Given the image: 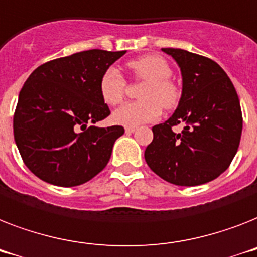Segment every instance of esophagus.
<instances>
[{"instance_id": "34e87169", "label": "esophagus", "mask_w": 257, "mask_h": 257, "mask_svg": "<svg viewBox=\"0 0 257 257\" xmlns=\"http://www.w3.org/2000/svg\"><path fill=\"white\" fill-rule=\"evenodd\" d=\"M135 130H137V127H134V126H127L126 127L127 134H131V133H134Z\"/></svg>"}]
</instances>
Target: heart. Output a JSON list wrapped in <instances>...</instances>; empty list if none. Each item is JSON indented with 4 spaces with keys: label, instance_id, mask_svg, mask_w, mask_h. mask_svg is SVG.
Returning <instances> with one entry per match:
<instances>
[{
    "label": "heart",
    "instance_id": "1",
    "mask_svg": "<svg viewBox=\"0 0 257 257\" xmlns=\"http://www.w3.org/2000/svg\"><path fill=\"white\" fill-rule=\"evenodd\" d=\"M135 79L146 83L141 90V102H130L116 108L112 120L122 126H139L161 118L162 107L171 110L180 100V89L171 81L172 70L168 62L158 55H146L128 62ZM127 81L122 73L111 66L102 74L99 93L104 103L115 106L124 98Z\"/></svg>",
    "mask_w": 257,
    "mask_h": 257
}]
</instances>
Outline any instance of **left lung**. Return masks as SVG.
<instances>
[{
  "label": "left lung",
  "mask_w": 257,
  "mask_h": 257,
  "mask_svg": "<svg viewBox=\"0 0 257 257\" xmlns=\"http://www.w3.org/2000/svg\"><path fill=\"white\" fill-rule=\"evenodd\" d=\"M179 65L183 90L170 119L153 127L149 167L176 186H199L229 167L239 149L243 115L235 86L215 61L183 49H162ZM185 124L182 133L172 127Z\"/></svg>",
  "instance_id": "1"
}]
</instances>
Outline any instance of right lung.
Listing matches in <instances>:
<instances>
[{"mask_svg":"<svg viewBox=\"0 0 257 257\" xmlns=\"http://www.w3.org/2000/svg\"><path fill=\"white\" fill-rule=\"evenodd\" d=\"M126 51L93 49L53 59L33 71L14 111V141L26 167L46 183L83 184L111 157L122 126H91L110 115L102 74Z\"/></svg>","mask_w":257,"mask_h":257,"instance_id":"1","label":"right lung"}]
</instances>
